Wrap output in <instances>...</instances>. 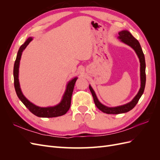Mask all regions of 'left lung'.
Returning a JSON list of instances; mask_svg holds the SVG:
<instances>
[{
    "label": "left lung",
    "instance_id": "8db88e82",
    "mask_svg": "<svg viewBox=\"0 0 160 160\" xmlns=\"http://www.w3.org/2000/svg\"><path fill=\"white\" fill-rule=\"evenodd\" d=\"M118 38L122 41L123 42L130 46L132 49L136 52V54L139 59L140 62V77H141V88L139 89L138 94L135 95V98L133 99L132 101L129 103H126L123 105L118 106V107L115 108H109L103 105L99 102L98 98L95 93V91L92 89L91 85H89V89L91 92V94L93 95V100L95 105L97 106L99 110L103 111V113L108 114H119L126 113L132 110L136 104L138 103L139 99L141 98L142 94L143 93L145 86H146V61H145V57L142 49L141 45H140L139 41L135 38L132 34H131L128 31L124 30L120 31L119 32Z\"/></svg>",
    "mask_w": 160,
    "mask_h": 160
}]
</instances>
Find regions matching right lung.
I'll return each mask as SVG.
<instances>
[{"label": "right lung", "mask_w": 160, "mask_h": 160, "mask_svg": "<svg viewBox=\"0 0 160 160\" xmlns=\"http://www.w3.org/2000/svg\"><path fill=\"white\" fill-rule=\"evenodd\" d=\"M32 40L31 37L28 38V39L24 42L20 48H19L15 62H14V70H13V75H14V89H15L18 98H19L22 103L26 106V108L29 110L32 113L35 115L37 116L39 118H55L59 117L65 115L70 108L71 106V97L72 94V91H73L74 86L75 84V82L77 79V77L69 81L67 83V88L65 90V93L62 96V99L61 102L53 107H48V108H41L34 105L31 102L28 101L24 95L22 94L20 84H19L18 81V68H19V64H20V60L22 55V51L25 49L27 46L29 44V42Z\"/></svg>", "instance_id": "add662e5"}]
</instances>
